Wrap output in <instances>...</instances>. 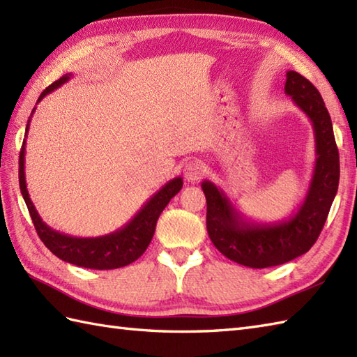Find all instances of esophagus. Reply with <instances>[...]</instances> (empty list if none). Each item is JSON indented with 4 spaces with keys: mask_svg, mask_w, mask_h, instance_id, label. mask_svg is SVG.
<instances>
[{
    "mask_svg": "<svg viewBox=\"0 0 357 357\" xmlns=\"http://www.w3.org/2000/svg\"><path fill=\"white\" fill-rule=\"evenodd\" d=\"M204 173H206V167H204L199 159H192V161L185 162L184 165V176L190 183L199 181L204 176Z\"/></svg>",
    "mask_w": 357,
    "mask_h": 357,
    "instance_id": "obj_1",
    "label": "esophagus"
}]
</instances>
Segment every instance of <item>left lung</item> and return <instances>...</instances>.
<instances>
[{"label":"left lung","instance_id":"left-lung-1","mask_svg":"<svg viewBox=\"0 0 357 357\" xmlns=\"http://www.w3.org/2000/svg\"><path fill=\"white\" fill-rule=\"evenodd\" d=\"M285 93L313 124L316 161L304 201L284 221L253 222L234 207L221 187L202 181L207 199V231L213 245L230 261L267 268L293 261L313 247L327 221L339 185V151L330 113L312 82L288 70Z\"/></svg>","mask_w":357,"mask_h":357}]
</instances>
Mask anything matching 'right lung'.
Here are the masks:
<instances>
[{"instance_id": "obj_1", "label": "right lung", "mask_w": 357, "mask_h": 357, "mask_svg": "<svg viewBox=\"0 0 357 357\" xmlns=\"http://www.w3.org/2000/svg\"><path fill=\"white\" fill-rule=\"evenodd\" d=\"M72 73H67L58 81L53 82L47 89L43 90V93L38 98L36 104L40 102L45 95L52 93L53 90L61 87L64 82L70 79ZM36 107H33L32 115ZM30 115V118H32ZM30 118L26 126V138L30 126ZM26 138L22 141V147L20 151V188L21 195L26 201L30 218L36 229L38 236L44 242L50 252L58 256L64 262H69L78 267L92 268V270H113L135 262L138 257L146 252L151 238L155 234L156 221L167 204L183 188V178H173L165 185L151 196L144 204L141 210L136 213L130 221L124 227H121L116 231L104 234L96 238H77L70 234L59 233L53 230L52 227L45 224L30 199L27 185H26V173H24V156H26Z\"/></svg>"}]
</instances>
